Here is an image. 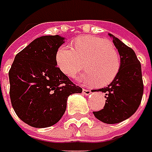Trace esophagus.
Listing matches in <instances>:
<instances>
[{
	"instance_id": "obj_1",
	"label": "esophagus",
	"mask_w": 152,
	"mask_h": 152,
	"mask_svg": "<svg viewBox=\"0 0 152 152\" xmlns=\"http://www.w3.org/2000/svg\"><path fill=\"white\" fill-rule=\"evenodd\" d=\"M82 92H83L86 96H89L91 93V91L90 90H87V89H83V90H82Z\"/></svg>"
}]
</instances>
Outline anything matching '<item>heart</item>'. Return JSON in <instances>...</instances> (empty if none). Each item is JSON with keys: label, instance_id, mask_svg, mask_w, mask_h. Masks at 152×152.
I'll list each match as a JSON object with an SVG mask.
<instances>
[{"label": "heart", "instance_id": "obj_1", "mask_svg": "<svg viewBox=\"0 0 152 152\" xmlns=\"http://www.w3.org/2000/svg\"><path fill=\"white\" fill-rule=\"evenodd\" d=\"M56 62L68 77H74L86 66L87 71L79 79L87 85L96 84L98 86L110 85L121 68L120 56L113 43L97 37L76 38L74 49L67 45L60 46L56 53Z\"/></svg>", "mask_w": 152, "mask_h": 152}]
</instances>
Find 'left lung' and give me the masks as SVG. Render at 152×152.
Returning a JSON list of instances; mask_svg holds the SVG:
<instances>
[{
  "label": "left lung",
  "mask_w": 152,
  "mask_h": 152,
  "mask_svg": "<svg viewBox=\"0 0 152 152\" xmlns=\"http://www.w3.org/2000/svg\"><path fill=\"white\" fill-rule=\"evenodd\" d=\"M118 50L121 68L116 78L105 88L98 89L107 98L103 109L93 112L107 124H116L132 116L138 110L144 92L141 65L135 52L117 37L109 34Z\"/></svg>",
  "instance_id": "8db88e82"
}]
</instances>
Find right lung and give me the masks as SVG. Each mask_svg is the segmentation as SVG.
<instances>
[{"label": "right lung", "instance_id": "1", "mask_svg": "<svg viewBox=\"0 0 152 152\" xmlns=\"http://www.w3.org/2000/svg\"><path fill=\"white\" fill-rule=\"evenodd\" d=\"M64 39L59 35L35 39L16 55L9 70L12 106L31 126L55 125L64 115L67 97L82 92L56 66V53Z\"/></svg>", "mask_w": 152, "mask_h": 152}]
</instances>
